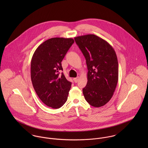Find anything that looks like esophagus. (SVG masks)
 Returning a JSON list of instances; mask_svg holds the SVG:
<instances>
[{
	"label": "esophagus",
	"instance_id": "34e87169",
	"mask_svg": "<svg viewBox=\"0 0 148 148\" xmlns=\"http://www.w3.org/2000/svg\"><path fill=\"white\" fill-rule=\"evenodd\" d=\"M73 80H74V82H75V83H77V82H78V80H79V77H76V78H74V79H73Z\"/></svg>",
	"mask_w": 148,
	"mask_h": 148
}]
</instances>
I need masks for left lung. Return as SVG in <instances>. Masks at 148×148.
<instances>
[{"label": "left lung", "instance_id": "left-lung-1", "mask_svg": "<svg viewBox=\"0 0 148 148\" xmlns=\"http://www.w3.org/2000/svg\"><path fill=\"white\" fill-rule=\"evenodd\" d=\"M84 56L88 68L87 84L83 89L86 101L94 107L104 106L111 99L118 82L119 65L113 48L95 35L75 38Z\"/></svg>", "mask_w": 148, "mask_h": 148}]
</instances>
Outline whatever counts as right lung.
<instances>
[{
	"mask_svg": "<svg viewBox=\"0 0 148 148\" xmlns=\"http://www.w3.org/2000/svg\"><path fill=\"white\" fill-rule=\"evenodd\" d=\"M72 38H53L41 44L35 51L31 63V77L34 88L46 106L53 109L66 101L72 83L63 73L61 62L73 44Z\"/></svg>",
	"mask_w": 148,
	"mask_h": 148,
	"instance_id": "add662e5",
	"label": "right lung"
}]
</instances>
